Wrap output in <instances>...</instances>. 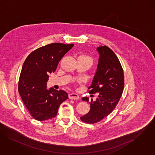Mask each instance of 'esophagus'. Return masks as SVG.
I'll list each match as a JSON object with an SVG mask.
<instances>
[{"label": "esophagus", "mask_w": 155, "mask_h": 155, "mask_svg": "<svg viewBox=\"0 0 155 155\" xmlns=\"http://www.w3.org/2000/svg\"><path fill=\"white\" fill-rule=\"evenodd\" d=\"M68 97L71 100H78L80 98L79 95L76 93H71L68 95Z\"/></svg>", "instance_id": "1"}]
</instances>
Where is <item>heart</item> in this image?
<instances>
[{
  "label": "heart",
  "instance_id": "b5f03b06",
  "mask_svg": "<svg viewBox=\"0 0 155 155\" xmlns=\"http://www.w3.org/2000/svg\"><path fill=\"white\" fill-rule=\"evenodd\" d=\"M84 57H87V58H88L89 60H90L91 61V59L90 58V57H87V56H84Z\"/></svg>",
  "mask_w": 155,
  "mask_h": 155
}]
</instances>
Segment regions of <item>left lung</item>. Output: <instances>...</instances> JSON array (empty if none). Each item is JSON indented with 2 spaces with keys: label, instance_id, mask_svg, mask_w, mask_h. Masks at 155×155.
I'll list each match as a JSON object with an SVG mask.
<instances>
[{
  "label": "left lung",
  "instance_id": "8db88e82",
  "mask_svg": "<svg viewBox=\"0 0 155 155\" xmlns=\"http://www.w3.org/2000/svg\"><path fill=\"white\" fill-rule=\"evenodd\" d=\"M97 50L100 55L98 64L88 93H97L98 97L95 101L91 99L90 111L80 117L81 121L88 124L99 122L113 111L124 87L123 70L114 52L105 45ZM82 100L89 101L88 97H84Z\"/></svg>",
  "mask_w": 155,
  "mask_h": 155
}]
</instances>
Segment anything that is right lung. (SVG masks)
Wrapping results in <instances>:
<instances>
[{"label": "right lung", "instance_id": "1", "mask_svg": "<svg viewBox=\"0 0 155 155\" xmlns=\"http://www.w3.org/2000/svg\"><path fill=\"white\" fill-rule=\"evenodd\" d=\"M74 44L53 43L32 52L25 61L18 83V91L25 107L36 120L54 118L68 94L54 88L47 90L48 74L56 71L60 60Z\"/></svg>", "mask_w": 155, "mask_h": 155}]
</instances>
